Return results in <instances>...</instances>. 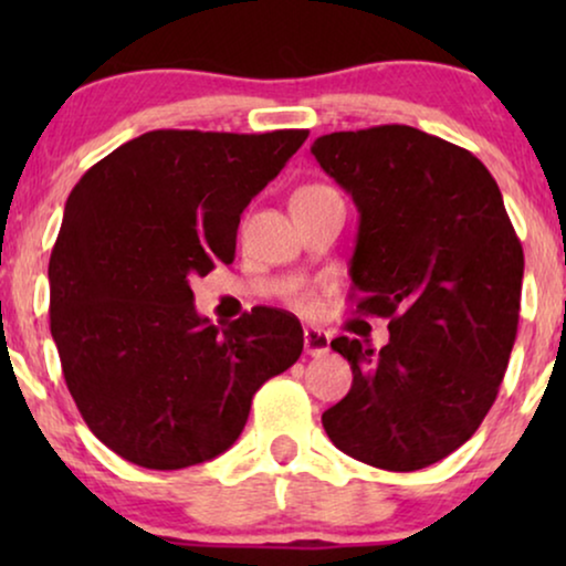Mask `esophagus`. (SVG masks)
I'll return each instance as SVG.
<instances>
[{"instance_id":"esophagus-1","label":"esophagus","mask_w":566,"mask_h":566,"mask_svg":"<svg viewBox=\"0 0 566 566\" xmlns=\"http://www.w3.org/2000/svg\"><path fill=\"white\" fill-rule=\"evenodd\" d=\"M304 350L312 358H319V355L329 353V335L327 332L316 329V327H306L304 329Z\"/></svg>"}]
</instances>
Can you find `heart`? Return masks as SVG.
I'll return each mask as SVG.
<instances>
[{"label": "heart", "instance_id": "obj_1", "mask_svg": "<svg viewBox=\"0 0 566 566\" xmlns=\"http://www.w3.org/2000/svg\"><path fill=\"white\" fill-rule=\"evenodd\" d=\"M322 192H329V188H324V185H306V188H301L296 196H322ZM312 293H306V291H301L298 296H296V306H301V308H308L312 306Z\"/></svg>", "mask_w": 566, "mask_h": 566}]
</instances>
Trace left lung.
Instances as JSON below:
<instances>
[{"mask_svg":"<svg viewBox=\"0 0 566 566\" xmlns=\"http://www.w3.org/2000/svg\"><path fill=\"white\" fill-rule=\"evenodd\" d=\"M358 206V314L389 319L381 350L337 337L353 386L322 415L339 451L417 471L474 436L517 335L523 247L482 161L412 126L339 130L312 144Z\"/></svg>","mask_w":566,"mask_h":566,"instance_id":"8db88e82","label":"left lung"}]
</instances>
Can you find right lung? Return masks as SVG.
<instances>
[{
	"label": "right lung",
	"mask_w": 566,
	"mask_h": 566,
	"mask_svg": "<svg viewBox=\"0 0 566 566\" xmlns=\"http://www.w3.org/2000/svg\"><path fill=\"white\" fill-rule=\"evenodd\" d=\"M306 136L149 130L74 185L49 262L51 335L76 409L120 459H216L254 391L298 360L296 316L258 306L216 327L190 277L234 260L239 216Z\"/></svg>",
	"instance_id": "add662e5"
}]
</instances>
